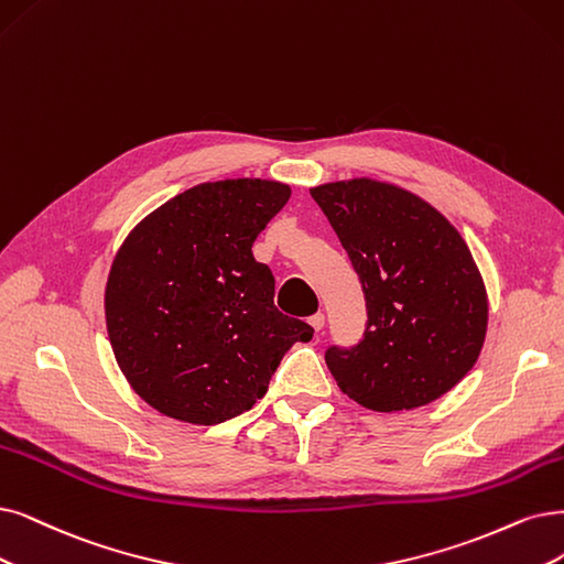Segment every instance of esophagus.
I'll list each match as a JSON object with an SVG mask.
<instances>
[{
  "mask_svg": "<svg viewBox=\"0 0 564 564\" xmlns=\"http://www.w3.org/2000/svg\"><path fill=\"white\" fill-rule=\"evenodd\" d=\"M308 325H311V327H314L316 332H321V329L325 327V316H323V314H316V316H311V318H308Z\"/></svg>",
  "mask_w": 564,
  "mask_h": 564,
  "instance_id": "esophagus-1",
  "label": "esophagus"
}]
</instances>
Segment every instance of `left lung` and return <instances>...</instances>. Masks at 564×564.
Returning <instances> with one entry per match:
<instances>
[{"instance_id":"obj_1","label":"left lung","mask_w":564,"mask_h":564,"mask_svg":"<svg viewBox=\"0 0 564 564\" xmlns=\"http://www.w3.org/2000/svg\"><path fill=\"white\" fill-rule=\"evenodd\" d=\"M346 248L367 302L362 339L329 346L341 392L371 411L434 402L478 360L488 295L460 232L419 195L352 178L311 187Z\"/></svg>"}]
</instances>
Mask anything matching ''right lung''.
Segmentation results:
<instances>
[{"instance_id": "1", "label": "right lung", "mask_w": 564, "mask_h": 564, "mask_svg": "<svg viewBox=\"0 0 564 564\" xmlns=\"http://www.w3.org/2000/svg\"><path fill=\"white\" fill-rule=\"evenodd\" d=\"M290 199L262 178L199 183L145 216L113 258L104 311L113 356L143 402L218 425L264 398L314 327L274 306L253 241Z\"/></svg>"}]
</instances>
